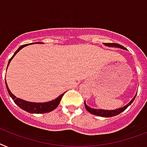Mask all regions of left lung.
<instances>
[{
	"label": "left lung",
	"mask_w": 147,
	"mask_h": 147,
	"mask_svg": "<svg viewBox=\"0 0 147 147\" xmlns=\"http://www.w3.org/2000/svg\"><path fill=\"white\" fill-rule=\"evenodd\" d=\"M104 45L107 47H119V48L124 49V50H126L125 47H124L122 45H120L119 44H116V43H104ZM137 95V94H136ZM136 95L134 96V98L132 99L128 103H127L126 106L125 107H121V108L117 109H115V110H105V109H93L90 108L86 104L85 101H84V106H85L86 109L91 114H94L95 115H97V116H101V117H113L115 116V115H119L121 113H122L123 111H125L127 107H129L130 105L131 104L133 101L134 100V99L136 97Z\"/></svg>",
	"instance_id": "obj_1"
}]
</instances>
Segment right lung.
<instances>
[{
    "mask_svg": "<svg viewBox=\"0 0 147 147\" xmlns=\"http://www.w3.org/2000/svg\"><path fill=\"white\" fill-rule=\"evenodd\" d=\"M37 44H42L41 42H35ZM28 45H23L22 46H20L18 50L16 51L14 54L13 55V57L9 59V62H8V65H9V63L12 60V59L13 58L14 56H15L16 53L19 52V51L21 50L22 48H23L24 47L27 46ZM6 87H7V91L9 93V96H11L12 99L13 100L14 102H15L16 104L17 105L18 107L21 108L23 110L26 111V112H28L29 113H36V114H41V113H50L51 111L54 110L55 109L57 108L58 106H59V102H60V100H61L62 97L64 95V94H62L61 95H59L57 98H56L53 100L49 101V102H28V101L23 100L22 99L17 98L15 95L12 94L10 92V90H9V88H8L7 84V82H6Z\"/></svg>",
    "mask_w": 147,
    "mask_h": 147,
    "instance_id": "obj_1",
    "label": "right lung"
}]
</instances>
